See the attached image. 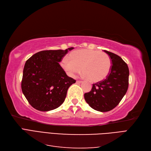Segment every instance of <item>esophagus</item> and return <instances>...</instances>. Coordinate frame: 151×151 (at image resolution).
Listing matches in <instances>:
<instances>
[{
  "instance_id": "1",
  "label": "esophagus",
  "mask_w": 151,
  "mask_h": 151,
  "mask_svg": "<svg viewBox=\"0 0 151 151\" xmlns=\"http://www.w3.org/2000/svg\"><path fill=\"white\" fill-rule=\"evenodd\" d=\"M82 83L81 81H76V83H77V84H80V83Z\"/></svg>"
}]
</instances>
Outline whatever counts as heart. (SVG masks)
Wrapping results in <instances>:
<instances>
[{"label":"heart","mask_w":151,"mask_h":151,"mask_svg":"<svg viewBox=\"0 0 151 151\" xmlns=\"http://www.w3.org/2000/svg\"><path fill=\"white\" fill-rule=\"evenodd\" d=\"M69 58H63L60 65L70 77H75L81 68L83 77L99 82L106 78L111 70V62L108 55L98 50H76L70 54Z\"/></svg>","instance_id":"heart-1"}]
</instances>
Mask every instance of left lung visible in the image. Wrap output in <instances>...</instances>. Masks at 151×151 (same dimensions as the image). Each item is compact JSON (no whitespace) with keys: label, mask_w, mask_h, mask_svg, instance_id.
<instances>
[{"label":"left lung","mask_w":151,"mask_h":151,"mask_svg":"<svg viewBox=\"0 0 151 151\" xmlns=\"http://www.w3.org/2000/svg\"><path fill=\"white\" fill-rule=\"evenodd\" d=\"M111 60V70L106 78L93 84L84 99L95 110L106 112L119 104L129 88V69L127 63L117 55L104 50Z\"/></svg>","instance_id":"1"}]
</instances>
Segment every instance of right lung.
<instances>
[{
  "instance_id": "1",
  "label": "right lung",
  "mask_w": 151,
  "mask_h": 151,
  "mask_svg": "<svg viewBox=\"0 0 151 151\" xmlns=\"http://www.w3.org/2000/svg\"><path fill=\"white\" fill-rule=\"evenodd\" d=\"M73 48L41 51L26 62L21 89L29 103L37 110L48 111L60 106L68 88L76 83L59 64Z\"/></svg>"
}]
</instances>
